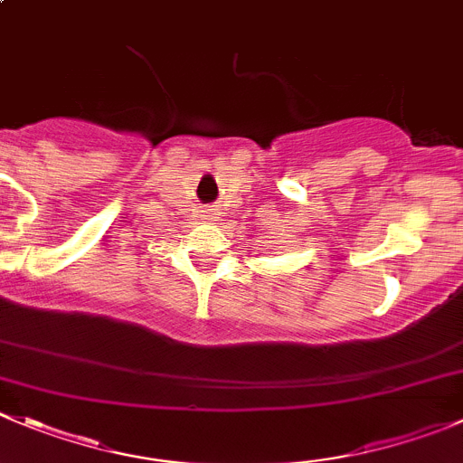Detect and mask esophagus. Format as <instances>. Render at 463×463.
I'll return each mask as SVG.
<instances>
[{"instance_id": "obj_1", "label": "esophagus", "mask_w": 463, "mask_h": 463, "mask_svg": "<svg viewBox=\"0 0 463 463\" xmlns=\"http://www.w3.org/2000/svg\"><path fill=\"white\" fill-rule=\"evenodd\" d=\"M215 215H218V213H215L213 209H209V211H206V213H204V220H213Z\"/></svg>"}]
</instances>
